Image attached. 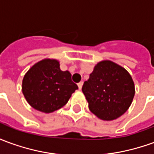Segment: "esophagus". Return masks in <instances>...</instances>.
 Listing matches in <instances>:
<instances>
[{"label": "esophagus", "mask_w": 154, "mask_h": 154, "mask_svg": "<svg viewBox=\"0 0 154 154\" xmlns=\"http://www.w3.org/2000/svg\"><path fill=\"white\" fill-rule=\"evenodd\" d=\"M82 85H83V82H79V83L77 84V86H78V88H79V90H81V89H82Z\"/></svg>", "instance_id": "esophagus-1"}]
</instances>
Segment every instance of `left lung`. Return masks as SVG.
<instances>
[{
  "mask_svg": "<svg viewBox=\"0 0 154 154\" xmlns=\"http://www.w3.org/2000/svg\"><path fill=\"white\" fill-rule=\"evenodd\" d=\"M82 92L89 110L102 120H113L125 113L135 93L130 74L110 60L99 62L84 82Z\"/></svg>",
  "mask_w": 154,
  "mask_h": 154,
  "instance_id": "left-lung-1",
  "label": "left lung"
}]
</instances>
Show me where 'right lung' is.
I'll return each instance as SVG.
<instances>
[{"instance_id": "1", "label": "right lung", "mask_w": 154, "mask_h": 154, "mask_svg": "<svg viewBox=\"0 0 154 154\" xmlns=\"http://www.w3.org/2000/svg\"><path fill=\"white\" fill-rule=\"evenodd\" d=\"M77 84L68 71L60 69L56 59L45 58L33 65L22 81V92L34 109L52 113L67 103Z\"/></svg>"}]
</instances>
